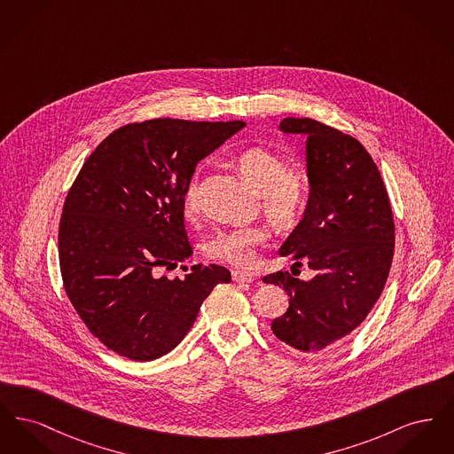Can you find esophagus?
<instances>
[{"mask_svg":"<svg viewBox=\"0 0 454 454\" xmlns=\"http://www.w3.org/2000/svg\"><path fill=\"white\" fill-rule=\"evenodd\" d=\"M231 278L235 282H254L255 281V276L254 274H248V272H241V270H233L231 272Z\"/></svg>","mask_w":454,"mask_h":454,"instance_id":"obj_1","label":"esophagus"}]
</instances>
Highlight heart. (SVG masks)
I'll return each instance as SVG.
<instances>
[{"mask_svg":"<svg viewBox=\"0 0 454 454\" xmlns=\"http://www.w3.org/2000/svg\"><path fill=\"white\" fill-rule=\"evenodd\" d=\"M235 165L239 175L260 194L263 213L278 228L294 226L309 200V176L300 167H287L284 156L263 146H250L238 153ZM185 216L197 209V182L191 178L182 194ZM269 239V230L259 224L221 228L207 241V254L238 269L257 265V248Z\"/></svg>","mask_w":454,"mask_h":454,"instance_id":"heart-1","label":"heart"}]
</instances>
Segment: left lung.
Wrapping results in <instances>:
<instances>
[{
  "instance_id": "left-lung-1",
  "label": "left lung",
  "mask_w": 454,
  "mask_h": 454,
  "mask_svg": "<svg viewBox=\"0 0 454 454\" xmlns=\"http://www.w3.org/2000/svg\"><path fill=\"white\" fill-rule=\"evenodd\" d=\"M281 130L306 134L309 200L281 257L317 272L301 281L278 270L262 281L282 286L287 311L270 328L300 352H318L364 322L388 279L395 223L381 173L352 136L315 119L286 117Z\"/></svg>"
}]
</instances>
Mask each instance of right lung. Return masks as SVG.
Masks as SVG:
<instances>
[{
	"instance_id": "right-lung-1",
	"label": "right lung",
	"mask_w": 454,
	"mask_h": 454,
	"mask_svg": "<svg viewBox=\"0 0 454 454\" xmlns=\"http://www.w3.org/2000/svg\"><path fill=\"white\" fill-rule=\"evenodd\" d=\"M245 128L243 121L150 119L110 132L67 191L59 221L66 296L88 330L132 361L182 342L228 269L194 265L160 278L192 254L182 194L195 165Z\"/></svg>"
}]
</instances>
